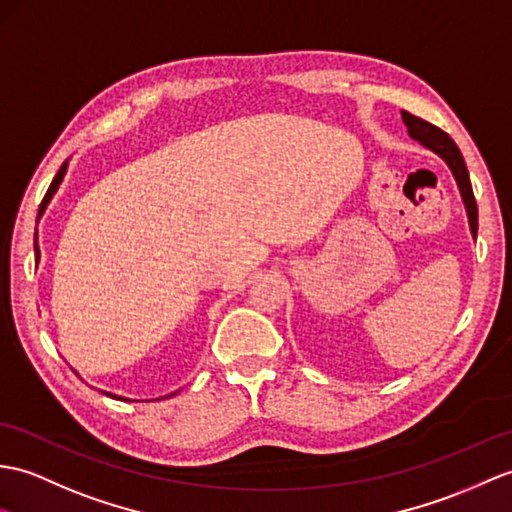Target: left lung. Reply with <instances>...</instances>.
Wrapping results in <instances>:
<instances>
[{
    "label": "left lung",
    "mask_w": 512,
    "mask_h": 512,
    "mask_svg": "<svg viewBox=\"0 0 512 512\" xmlns=\"http://www.w3.org/2000/svg\"><path fill=\"white\" fill-rule=\"evenodd\" d=\"M401 120H403V124L408 126V135L414 141H419V144L425 146L427 150H432L434 154H438V157H441L447 163V168L451 170V174H454L456 185L460 189L462 202H465V209H467L469 229H471V235L475 237V235H478V205H475V196H473L471 181H469L467 163H465V159H462L456 141L451 139L445 133V130L421 120V117L412 115L408 111H401Z\"/></svg>",
    "instance_id": "left-lung-1"
}]
</instances>
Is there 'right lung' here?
Returning a JSON list of instances; mask_svg holds the SVG:
<instances>
[{
    "mask_svg": "<svg viewBox=\"0 0 512 512\" xmlns=\"http://www.w3.org/2000/svg\"><path fill=\"white\" fill-rule=\"evenodd\" d=\"M65 172H67V161L61 165V170L56 172V176H54V181H52V185H50V189H47L45 192V196H43V202H41V207H39V216H37V224H39V220H41V216L45 213V209H47V205H50V200H52V196L56 194V189H58V185L63 183V176H65ZM34 257H37V261H39V257H41V251H39V244H37V233H34ZM178 392V390H176ZM176 392H172V395H176ZM104 395H109V397H115V399H124V397H117V395H113V392H104ZM172 395H168V397H172Z\"/></svg>",
    "mask_w": 512,
    "mask_h": 512,
    "instance_id": "add662e5",
    "label": "right lung"
}]
</instances>
